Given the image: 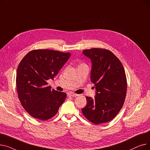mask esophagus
<instances>
[{
  "instance_id": "obj_1",
  "label": "esophagus",
  "mask_w": 150,
  "mask_h": 150,
  "mask_svg": "<svg viewBox=\"0 0 150 150\" xmlns=\"http://www.w3.org/2000/svg\"><path fill=\"white\" fill-rule=\"evenodd\" d=\"M68 96H70V97H76L78 96V94L75 93H72V92H70V93H68Z\"/></svg>"
}]
</instances>
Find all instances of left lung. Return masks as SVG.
<instances>
[{"label": "left lung", "mask_w": 150, "mask_h": 150, "mask_svg": "<svg viewBox=\"0 0 150 150\" xmlns=\"http://www.w3.org/2000/svg\"><path fill=\"white\" fill-rule=\"evenodd\" d=\"M83 53L92 61L91 80L95 84L96 96L86 97L87 105L82 112L96 125L108 122L120 112L127 96L125 69L119 59L107 49L92 48Z\"/></svg>", "instance_id": "8db88e82"}]
</instances>
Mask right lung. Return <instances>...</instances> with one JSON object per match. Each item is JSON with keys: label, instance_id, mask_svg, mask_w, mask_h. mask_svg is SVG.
<instances>
[{"label": "right lung", "instance_id": "right-lung-1", "mask_svg": "<svg viewBox=\"0 0 150 150\" xmlns=\"http://www.w3.org/2000/svg\"><path fill=\"white\" fill-rule=\"evenodd\" d=\"M70 55L49 49L33 50L20 62L16 80L17 92L22 107L31 117L49 120L64 103L66 93L51 89L47 81L53 79Z\"/></svg>", "mask_w": 150, "mask_h": 150}]
</instances>
